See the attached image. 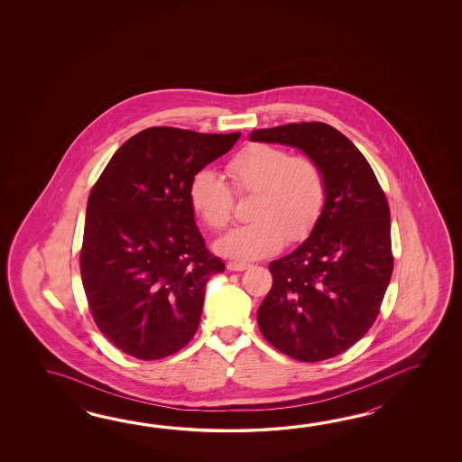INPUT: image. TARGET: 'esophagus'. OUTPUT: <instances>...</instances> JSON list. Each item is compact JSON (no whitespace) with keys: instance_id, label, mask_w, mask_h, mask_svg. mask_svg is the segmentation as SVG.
<instances>
[{"instance_id":"esophagus-1","label":"esophagus","mask_w":462,"mask_h":462,"mask_svg":"<svg viewBox=\"0 0 462 462\" xmlns=\"http://www.w3.org/2000/svg\"><path fill=\"white\" fill-rule=\"evenodd\" d=\"M227 271H233V273H241V271H245L249 264H245V263H236V261H229L226 264Z\"/></svg>"}]
</instances>
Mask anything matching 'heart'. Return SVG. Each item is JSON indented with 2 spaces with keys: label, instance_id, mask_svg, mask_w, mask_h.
<instances>
[{
  "label": "heart",
  "instance_id": "1",
  "mask_svg": "<svg viewBox=\"0 0 462 462\" xmlns=\"http://www.w3.org/2000/svg\"><path fill=\"white\" fill-rule=\"evenodd\" d=\"M229 187L213 170H198L189 180L188 199L193 213L209 229L231 223L235 198L249 197L251 223L229 231L217 251L236 259H261L289 243H302L319 225L327 203V178L319 162L292 157L287 150L254 143L226 163Z\"/></svg>",
  "mask_w": 462,
  "mask_h": 462
}]
</instances>
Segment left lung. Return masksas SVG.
<instances>
[{"instance_id":"obj_1","label":"left lung","mask_w":462,"mask_h":462,"mask_svg":"<svg viewBox=\"0 0 462 462\" xmlns=\"http://www.w3.org/2000/svg\"><path fill=\"white\" fill-rule=\"evenodd\" d=\"M251 140L300 148L327 178L312 235L269 264L273 287L257 310L259 328L299 362L344 354L374 324L392 279L388 199L364 153L324 122L259 128Z\"/></svg>"}]
</instances>
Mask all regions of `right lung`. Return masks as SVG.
<instances>
[{
	"label": "right lung",
	"mask_w": 462,
	"mask_h": 462,
	"mask_svg": "<svg viewBox=\"0 0 462 462\" xmlns=\"http://www.w3.org/2000/svg\"><path fill=\"white\" fill-rule=\"evenodd\" d=\"M241 137L150 127L128 138L90 189L79 254L88 310L124 354L160 360L197 334L205 285L225 263L189 207V180Z\"/></svg>",
	"instance_id": "right-lung-1"
}]
</instances>
